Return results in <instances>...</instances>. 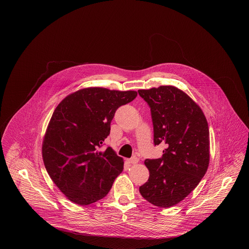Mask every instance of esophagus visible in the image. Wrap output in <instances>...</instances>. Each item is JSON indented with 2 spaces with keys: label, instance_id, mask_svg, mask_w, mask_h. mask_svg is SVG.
Instances as JSON below:
<instances>
[{
  "label": "esophagus",
  "instance_id": "34e87169",
  "mask_svg": "<svg viewBox=\"0 0 249 249\" xmlns=\"http://www.w3.org/2000/svg\"><path fill=\"white\" fill-rule=\"evenodd\" d=\"M127 161H128L130 164H136V163H138L139 159L136 158V157H132V158H130V159H128Z\"/></svg>",
  "mask_w": 249,
  "mask_h": 249
}]
</instances>
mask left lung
<instances>
[{
    "instance_id": "obj_1",
    "label": "left lung",
    "mask_w": 249,
    "mask_h": 249,
    "mask_svg": "<svg viewBox=\"0 0 249 249\" xmlns=\"http://www.w3.org/2000/svg\"><path fill=\"white\" fill-rule=\"evenodd\" d=\"M138 93L151 110L155 145L166 144L161 158L144 160L149 178L139 191L150 203L168 208L183 201L208 169V123L201 107L177 87L160 86Z\"/></svg>"
}]
</instances>
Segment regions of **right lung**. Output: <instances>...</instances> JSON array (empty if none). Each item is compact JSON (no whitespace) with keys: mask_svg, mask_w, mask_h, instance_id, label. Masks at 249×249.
Instances as JSON below:
<instances>
[{"mask_svg":"<svg viewBox=\"0 0 249 249\" xmlns=\"http://www.w3.org/2000/svg\"><path fill=\"white\" fill-rule=\"evenodd\" d=\"M137 96L134 90L86 88L66 96L46 130L42 156L48 175L70 201L89 205L106 197L123 171L112 147L100 150L117 109Z\"/></svg>","mask_w":249,"mask_h":249,"instance_id":"add662e5","label":"right lung"}]
</instances>
